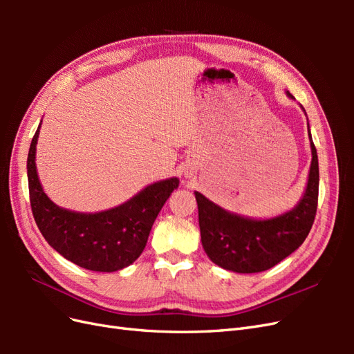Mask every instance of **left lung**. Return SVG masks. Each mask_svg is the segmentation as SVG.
Segmentation results:
<instances>
[{"mask_svg":"<svg viewBox=\"0 0 354 354\" xmlns=\"http://www.w3.org/2000/svg\"><path fill=\"white\" fill-rule=\"evenodd\" d=\"M285 93L295 100L291 93ZM299 108L306 113L301 104ZM307 131L312 164L304 194L294 208L270 218L245 217L224 209L201 192H195L202 246L214 264L234 273L264 272L281 263L306 241L315 221L319 194L317 152L308 122Z\"/></svg>","mask_w":354,"mask_h":354,"instance_id":"obj_1","label":"left lung"}]
</instances>
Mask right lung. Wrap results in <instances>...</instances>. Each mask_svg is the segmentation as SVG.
<instances>
[{"instance_id":"right-lung-1","label":"right lung","mask_w":354,"mask_h":354,"mask_svg":"<svg viewBox=\"0 0 354 354\" xmlns=\"http://www.w3.org/2000/svg\"><path fill=\"white\" fill-rule=\"evenodd\" d=\"M41 122L32 138L26 168L32 214L42 236L82 269L108 273L125 269L143 252L160 208L180 180L155 181L121 205L99 212L62 208L47 196L38 177L35 158Z\"/></svg>"}]
</instances>
